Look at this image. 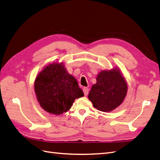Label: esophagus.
Masks as SVG:
<instances>
[{
  "instance_id": "esophagus-1",
  "label": "esophagus",
  "mask_w": 160,
  "mask_h": 160,
  "mask_svg": "<svg viewBox=\"0 0 160 160\" xmlns=\"http://www.w3.org/2000/svg\"><path fill=\"white\" fill-rule=\"evenodd\" d=\"M83 93H84L85 96H87V95H88V93H89V89L88 88H83Z\"/></svg>"
}]
</instances>
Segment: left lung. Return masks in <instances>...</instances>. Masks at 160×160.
<instances>
[{
	"instance_id": "obj_1",
	"label": "left lung",
	"mask_w": 160,
	"mask_h": 160,
	"mask_svg": "<svg viewBox=\"0 0 160 160\" xmlns=\"http://www.w3.org/2000/svg\"><path fill=\"white\" fill-rule=\"evenodd\" d=\"M96 79L97 83L92 86L88 95L94 108L108 112L122 104L128 86L118 69L101 71Z\"/></svg>"
}]
</instances>
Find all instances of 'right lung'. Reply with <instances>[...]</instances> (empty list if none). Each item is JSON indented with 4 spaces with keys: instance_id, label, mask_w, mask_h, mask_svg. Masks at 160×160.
Returning <instances> with one entry per match:
<instances>
[{
    "instance_id": "add662e5",
    "label": "right lung",
    "mask_w": 160,
    "mask_h": 160,
    "mask_svg": "<svg viewBox=\"0 0 160 160\" xmlns=\"http://www.w3.org/2000/svg\"><path fill=\"white\" fill-rule=\"evenodd\" d=\"M35 91L41 108L49 113L60 115L69 110L75 99L83 97L73 77L62 63H52L37 77Z\"/></svg>"
}]
</instances>
